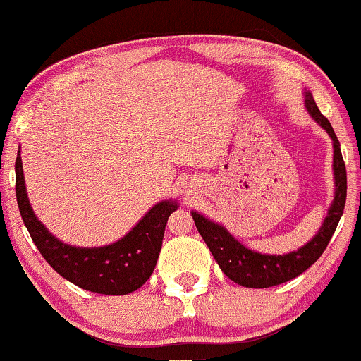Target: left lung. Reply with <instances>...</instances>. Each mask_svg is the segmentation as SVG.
<instances>
[{"label":"left lung","mask_w":361,"mask_h":361,"mask_svg":"<svg viewBox=\"0 0 361 361\" xmlns=\"http://www.w3.org/2000/svg\"><path fill=\"white\" fill-rule=\"evenodd\" d=\"M305 104H307V109L313 120L322 125V128H325L326 133L333 140V152H335L333 153V170H335L336 186L335 200L328 209V216L323 221L320 231L314 235L310 243L300 248L298 252H291L288 255H278V257L276 255H262L245 248L223 226L207 220L196 212L191 213L200 235L208 245L213 258L220 264L221 271L241 286L268 288V286L281 285V283L302 275L325 252L336 226H338L341 214H343L346 202V168L343 157H341L340 141L336 138L330 121L318 109L310 91L305 94Z\"/></svg>","instance_id":"1"}]
</instances>
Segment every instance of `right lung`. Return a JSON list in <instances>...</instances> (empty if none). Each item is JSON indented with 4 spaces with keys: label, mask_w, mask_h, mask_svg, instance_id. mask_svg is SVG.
<instances>
[{
    "label": "right lung",
    "mask_w": 361,
    "mask_h": 361,
    "mask_svg": "<svg viewBox=\"0 0 361 361\" xmlns=\"http://www.w3.org/2000/svg\"><path fill=\"white\" fill-rule=\"evenodd\" d=\"M16 202L23 223L41 257L68 281L102 295H128L145 285L157 267L163 235L176 203L161 202L116 243L102 248H76L61 243L35 216L26 195L21 157H16Z\"/></svg>",
    "instance_id": "1"
}]
</instances>
